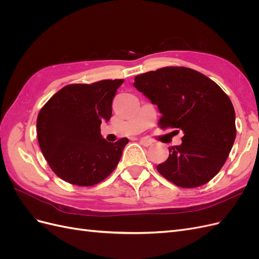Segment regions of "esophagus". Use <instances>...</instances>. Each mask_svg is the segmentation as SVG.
<instances>
[{
  "label": "esophagus",
  "mask_w": 259,
  "mask_h": 259,
  "mask_svg": "<svg viewBox=\"0 0 259 259\" xmlns=\"http://www.w3.org/2000/svg\"><path fill=\"white\" fill-rule=\"evenodd\" d=\"M140 144H142L145 147H149L151 145V142H150V140L146 139V138H142V139H140Z\"/></svg>",
  "instance_id": "1"
}]
</instances>
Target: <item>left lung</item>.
I'll return each instance as SVG.
<instances>
[{
    "mask_svg": "<svg viewBox=\"0 0 259 259\" xmlns=\"http://www.w3.org/2000/svg\"><path fill=\"white\" fill-rule=\"evenodd\" d=\"M135 88L158 106L162 130L183 132L182 145L169 147L156 166L182 188L208 183L225 164L236 139V112L230 98L209 77L185 67H165L135 76Z\"/></svg>",
    "mask_w": 259,
    "mask_h": 259,
    "instance_id": "8db88e82",
    "label": "left lung"
}]
</instances>
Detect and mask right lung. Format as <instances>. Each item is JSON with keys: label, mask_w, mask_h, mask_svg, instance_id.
Here are the masks:
<instances>
[{"label": "right lung", "mask_w": 259, "mask_h": 259, "mask_svg": "<svg viewBox=\"0 0 259 259\" xmlns=\"http://www.w3.org/2000/svg\"><path fill=\"white\" fill-rule=\"evenodd\" d=\"M124 80L70 84L44 105L37 115V140L45 160L65 182L89 187L103 182L119 163L127 138L109 143L101 121L112 114V100Z\"/></svg>", "instance_id": "obj_1"}]
</instances>
